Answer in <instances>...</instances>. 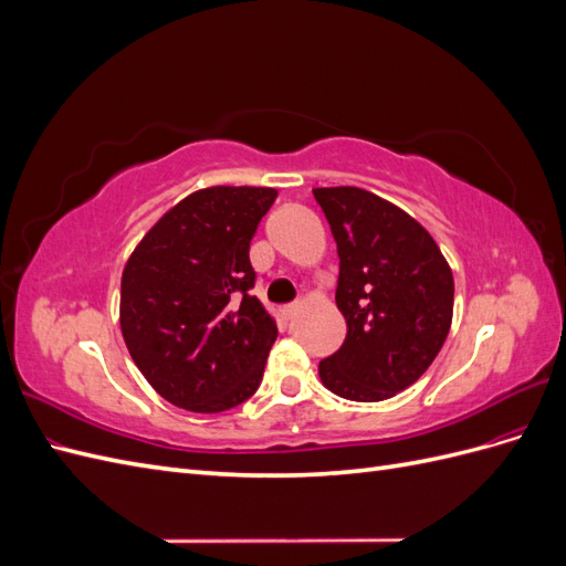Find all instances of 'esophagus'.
<instances>
[{
    "label": "esophagus",
    "instance_id": "obj_1",
    "mask_svg": "<svg viewBox=\"0 0 566 566\" xmlns=\"http://www.w3.org/2000/svg\"><path fill=\"white\" fill-rule=\"evenodd\" d=\"M297 310H300V304H285L283 310H281V314H283V318L293 321V318H295V314H297Z\"/></svg>",
    "mask_w": 566,
    "mask_h": 566
}]
</instances>
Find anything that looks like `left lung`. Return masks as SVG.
Masks as SVG:
<instances>
[{"label":"left lung","mask_w":566,"mask_h":566,"mask_svg":"<svg viewBox=\"0 0 566 566\" xmlns=\"http://www.w3.org/2000/svg\"><path fill=\"white\" fill-rule=\"evenodd\" d=\"M339 256L342 347L318 364L321 382L349 401H385L437 358L453 318V273L418 221L356 186L314 188Z\"/></svg>","instance_id":"obj_1"}]
</instances>
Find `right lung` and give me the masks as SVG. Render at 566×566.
I'll list each match as a JSON object with an SVG mask.
<instances>
[{
  "label": "right lung",
  "mask_w": 566,
  "mask_h": 566,
  "mask_svg": "<svg viewBox=\"0 0 566 566\" xmlns=\"http://www.w3.org/2000/svg\"><path fill=\"white\" fill-rule=\"evenodd\" d=\"M276 196V188H202L127 260L119 328L136 368L169 403L221 413L260 387L279 331L250 295V241Z\"/></svg>",
  "instance_id": "1"
}]
</instances>
